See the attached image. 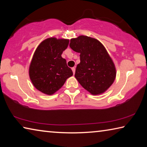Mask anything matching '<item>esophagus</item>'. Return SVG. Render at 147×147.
<instances>
[{
  "label": "esophagus",
  "instance_id": "esophagus-1",
  "mask_svg": "<svg viewBox=\"0 0 147 147\" xmlns=\"http://www.w3.org/2000/svg\"><path fill=\"white\" fill-rule=\"evenodd\" d=\"M72 71H73V74H75V71H76V69H75V67H73V68H72Z\"/></svg>",
  "mask_w": 147,
  "mask_h": 147
}]
</instances>
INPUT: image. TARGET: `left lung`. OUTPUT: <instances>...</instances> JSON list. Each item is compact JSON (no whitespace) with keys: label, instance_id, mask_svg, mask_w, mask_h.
<instances>
[{"label":"left lung","instance_id":"obj_1","mask_svg":"<svg viewBox=\"0 0 147 147\" xmlns=\"http://www.w3.org/2000/svg\"><path fill=\"white\" fill-rule=\"evenodd\" d=\"M69 46L80 54L74 74L80 84L92 94L104 93L116 76L115 65L105 47L97 39L85 36L71 39Z\"/></svg>","mask_w":147,"mask_h":147}]
</instances>
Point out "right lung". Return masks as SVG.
Instances as JSON below:
<instances>
[{"instance_id":"right-lung-1","label":"right lung","mask_w":147,"mask_h":147,"mask_svg":"<svg viewBox=\"0 0 147 147\" xmlns=\"http://www.w3.org/2000/svg\"><path fill=\"white\" fill-rule=\"evenodd\" d=\"M69 42V39L50 38L42 41L36 49L30 65L29 76L39 91L51 95L73 76L65 59L61 57Z\"/></svg>"}]
</instances>
